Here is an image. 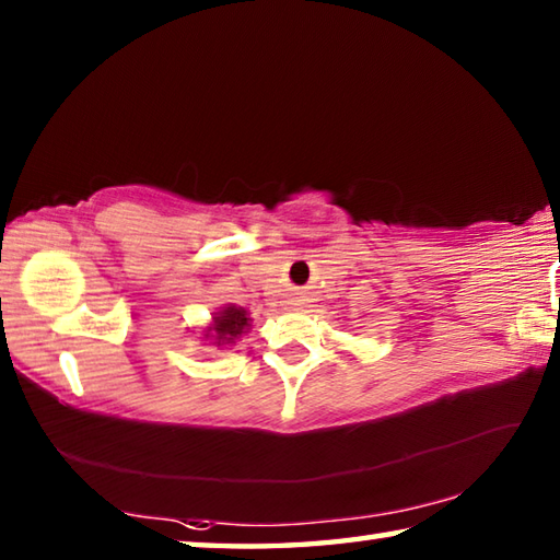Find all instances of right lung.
<instances>
[{
  "instance_id": "add662e5",
  "label": "right lung",
  "mask_w": 560,
  "mask_h": 560,
  "mask_svg": "<svg viewBox=\"0 0 560 560\" xmlns=\"http://www.w3.org/2000/svg\"><path fill=\"white\" fill-rule=\"evenodd\" d=\"M246 326H249V318H246L244 308L236 306H226L224 311L214 316V326H212V338L220 340V343H232L236 336L246 334ZM210 336V334H207Z\"/></svg>"
}]
</instances>
